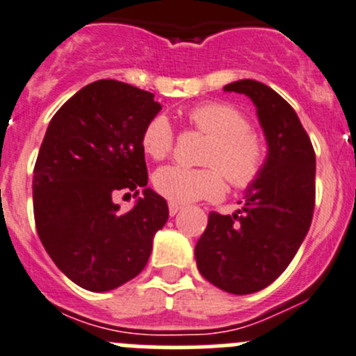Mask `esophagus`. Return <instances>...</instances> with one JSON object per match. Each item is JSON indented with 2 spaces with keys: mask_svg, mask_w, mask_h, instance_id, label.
I'll return each instance as SVG.
<instances>
[{
  "mask_svg": "<svg viewBox=\"0 0 356 356\" xmlns=\"http://www.w3.org/2000/svg\"><path fill=\"white\" fill-rule=\"evenodd\" d=\"M179 211H181V205L174 204V202H170V204H168V212H170V216H175Z\"/></svg>",
  "mask_w": 356,
  "mask_h": 356,
  "instance_id": "esophagus-1",
  "label": "esophagus"
}]
</instances>
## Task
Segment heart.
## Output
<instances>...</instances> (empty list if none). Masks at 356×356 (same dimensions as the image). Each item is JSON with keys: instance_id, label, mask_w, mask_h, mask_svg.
<instances>
[{"instance_id": "b5f03b06", "label": "heart", "mask_w": 356, "mask_h": 356, "mask_svg": "<svg viewBox=\"0 0 356 356\" xmlns=\"http://www.w3.org/2000/svg\"><path fill=\"white\" fill-rule=\"evenodd\" d=\"M189 122L209 137L202 163L205 168L167 165L154 172L156 191L174 204H191L225 193V177L237 188H245L260 175L265 144L249 129L248 118L230 103L212 102L191 108ZM142 151L152 159H163L174 147V129L165 115H154L142 131Z\"/></svg>"}]
</instances>
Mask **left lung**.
I'll return each instance as SVG.
<instances>
[{"label":"left lung","mask_w":356,"mask_h":356,"mask_svg":"<svg viewBox=\"0 0 356 356\" xmlns=\"http://www.w3.org/2000/svg\"><path fill=\"white\" fill-rule=\"evenodd\" d=\"M225 92L245 95L257 107L267 142L260 175L245 188L234 214H209L195 245L200 274L219 290L249 295L274 283L307 235L314 211L316 156L297 112L274 89L251 79Z\"/></svg>","instance_id":"obj_1"}]
</instances>
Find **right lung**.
<instances>
[{
	"label": "right lung",
	"instance_id": "1",
	"mask_svg": "<svg viewBox=\"0 0 356 356\" xmlns=\"http://www.w3.org/2000/svg\"><path fill=\"white\" fill-rule=\"evenodd\" d=\"M161 105L154 95L103 79L75 92L54 114L33 179L38 237L56 267L89 291H111L147 264L167 200L147 188L142 131ZM143 189L128 213L118 193Z\"/></svg>",
	"mask_w": 356,
	"mask_h": 356
}]
</instances>
